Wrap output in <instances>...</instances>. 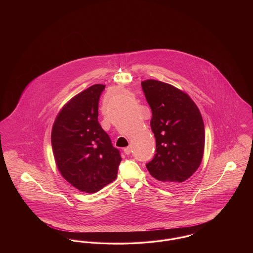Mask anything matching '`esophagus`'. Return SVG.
Listing matches in <instances>:
<instances>
[{"label": "esophagus", "instance_id": "esophagus-1", "mask_svg": "<svg viewBox=\"0 0 253 253\" xmlns=\"http://www.w3.org/2000/svg\"><path fill=\"white\" fill-rule=\"evenodd\" d=\"M131 152H132V149H131V147H130V146H128V147H126V148H124V153H125L126 155H130V154H131Z\"/></svg>", "mask_w": 253, "mask_h": 253}]
</instances>
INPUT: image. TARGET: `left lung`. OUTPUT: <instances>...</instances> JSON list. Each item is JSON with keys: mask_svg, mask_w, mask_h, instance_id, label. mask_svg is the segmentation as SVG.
<instances>
[{"mask_svg": "<svg viewBox=\"0 0 253 253\" xmlns=\"http://www.w3.org/2000/svg\"><path fill=\"white\" fill-rule=\"evenodd\" d=\"M141 85L152 109L151 128L157 142V154L146 167L162 185L177 187L193 175L203 158L201 113L190 96L173 85L156 80Z\"/></svg>", "mask_w": 253, "mask_h": 253, "instance_id": "1", "label": "left lung"}]
</instances>
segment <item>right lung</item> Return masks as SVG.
<instances>
[{"mask_svg":"<svg viewBox=\"0 0 253 253\" xmlns=\"http://www.w3.org/2000/svg\"><path fill=\"white\" fill-rule=\"evenodd\" d=\"M105 85H92L73 96L54 121L51 142L61 176L83 193L98 192L118 176L120 151L97 121Z\"/></svg>","mask_w":253,"mask_h":253,"instance_id":"obj_1","label":"right lung"}]
</instances>
